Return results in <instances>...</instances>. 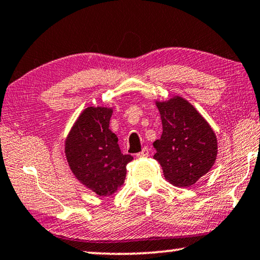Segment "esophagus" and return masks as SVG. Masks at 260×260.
Wrapping results in <instances>:
<instances>
[{"label": "esophagus", "instance_id": "1", "mask_svg": "<svg viewBox=\"0 0 260 260\" xmlns=\"http://www.w3.org/2000/svg\"><path fill=\"white\" fill-rule=\"evenodd\" d=\"M138 158H142V157H148L149 156V149L148 148H143L141 152H138L136 155Z\"/></svg>", "mask_w": 260, "mask_h": 260}]
</instances>
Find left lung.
I'll use <instances>...</instances> for the list:
<instances>
[{"label": "left lung", "mask_w": 260, "mask_h": 260, "mask_svg": "<svg viewBox=\"0 0 260 260\" xmlns=\"http://www.w3.org/2000/svg\"><path fill=\"white\" fill-rule=\"evenodd\" d=\"M163 133L153 142V158L176 186H190L216 160L217 138L211 126L182 97L157 103Z\"/></svg>", "instance_id": "obj_1"}]
</instances>
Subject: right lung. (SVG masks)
Instances as JSON below:
<instances>
[{"label":"right lung","instance_id":"1","mask_svg":"<svg viewBox=\"0 0 260 260\" xmlns=\"http://www.w3.org/2000/svg\"><path fill=\"white\" fill-rule=\"evenodd\" d=\"M111 114L108 108H86L66 142L71 171L99 196H110L122 185L126 164L133 160L121 152L117 136L109 129Z\"/></svg>","mask_w":260,"mask_h":260}]
</instances>
